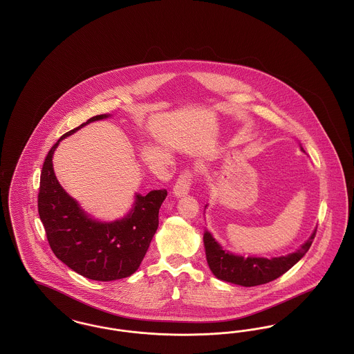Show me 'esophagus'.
<instances>
[{"instance_id":"1","label":"esophagus","mask_w":354,"mask_h":354,"mask_svg":"<svg viewBox=\"0 0 354 354\" xmlns=\"http://www.w3.org/2000/svg\"><path fill=\"white\" fill-rule=\"evenodd\" d=\"M189 187H191V175H189V172H185L183 175H180V178L174 185L172 194L175 198H182L188 194Z\"/></svg>"}]
</instances>
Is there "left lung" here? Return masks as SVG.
I'll return each mask as SVG.
<instances>
[{"label": "left lung", "instance_id": "left-lung-1", "mask_svg": "<svg viewBox=\"0 0 354 354\" xmlns=\"http://www.w3.org/2000/svg\"><path fill=\"white\" fill-rule=\"evenodd\" d=\"M300 149L305 152L301 145ZM315 236L316 230L297 251L270 259L260 256L245 257L243 254L230 252L221 247L208 230L204 231L203 241L208 267L216 279L236 286H256L273 281L290 270L308 252Z\"/></svg>", "mask_w": 354, "mask_h": 354}]
</instances>
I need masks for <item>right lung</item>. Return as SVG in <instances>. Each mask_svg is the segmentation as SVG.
<instances>
[{"label": "right lung", "mask_w": 354, "mask_h": 354, "mask_svg": "<svg viewBox=\"0 0 354 354\" xmlns=\"http://www.w3.org/2000/svg\"><path fill=\"white\" fill-rule=\"evenodd\" d=\"M111 118L95 115L62 135L48 153L39 182L38 214L51 251L70 270L95 281L129 277L139 268L159 224V208L166 189L135 194L131 209L120 219L102 221L87 214L59 185L53 169V155L59 142L84 126Z\"/></svg>", "instance_id": "1"}]
</instances>
